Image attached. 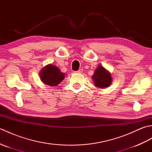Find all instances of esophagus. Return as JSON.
<instances>
[{
	"mask_svg": "<svg viewBox=\"0 0 152 152\" xmlns=\"http://www.w3.org/2000/svg\"><path fill=\"white\" fill-rule=\"evenodd\" d=\"M82 71H83L82 69H79L78 71H76L75 72H76V73H82Z\"/></svg>",
	"mask_w": 152,
	"mask_h": 152,
	"instance_id": "1",
	"label": "esophagus"
}]
</instances>
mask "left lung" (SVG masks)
I'll use <instances>...</instances> for the list:
<instances>
[{
  "label": "left lung",
  "mask_w": 152,
  "mask_h": 152,
  "mask_svg": "<svg viewBox=\"0 0 152 152\" xmlns=\"http://www.w3.org/2000/svg\"><path fill=\"white\" fill-rule=\"evenodd\" d=\"M92 78L96 88L102 89L108 88L111 84L112 80L110 72L101 65L96 68Z\"/></svg>",
  "instance_id": "1"
}]
</instances>
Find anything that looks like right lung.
<instances>
[{
	"instance_id": "add662e5",
	"label": "right lung",
	"mask_w": 152,
	"mask_h": 152,
	"mask_svg": "<svg viewBox=\"0 0 152 152\" xmlns=\"http://www.w3.org/2000/svg\"><path fill=\"white\" fill-rule=\"evenodd\" d=\"M41 81L46 85L57 86L64 78V74L56 66L50 64L44 66L40 72Z\"/></svg>"
}]
</instances>
